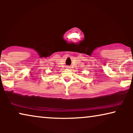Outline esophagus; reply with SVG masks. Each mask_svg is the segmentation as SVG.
Returning <instances> with one entry per match:
<instances>
[{
  "label": "esophagus",
  "mask_w": 133,
  "mask_h": 133,
  "mask_svg": "<svg viewBox=\"0 0 133 133\" xmlns=\"http://www.w3.org/2000/svg\"><path fill=\"white\" fill-rule=\"evenodd\" d=\"M70 68V67L69 66H66V68Z\"/></svg>",
  "instance_id": "1"
}]
</instances>
